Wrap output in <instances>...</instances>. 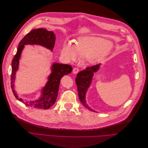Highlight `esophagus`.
<instances>
[{
  "label": "esophagus",
  "instance_id": "34e87169",
  "mask_svg": "<svg viewBox=\"0 0 148 148\" xmlns=\"http://www.w3.org/2000/svg\"><path fill=\"white\" fill-rule=\"evenodd\" d=\"M78 72H79L78 68L75 67V68L73 69V74H77V73H78Z\"/></svg>",
  "mask_w": 148,
  "mask_h": 148
}]
</instances>
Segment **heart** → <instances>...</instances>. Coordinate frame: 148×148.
<instances>
[{
	"label": "heart",
	"instance_id": "obj_1",
	"mask_svg": "<svg viewBox=\"0 0 148 148\" xmlns=\"http://www.w3.org/2000/svg\"><path fill=\"white\" fill-rule=\"evenodd\" d=\"M110 42L100 37L94 36H81L72 43L63 45L61 53L63 57L70 61H75L79 58H87L91 64H96L101 61L110 50Z\"/></svg>",
	"mask_w": 148,
	"mask_h": 148
}]
</instances>
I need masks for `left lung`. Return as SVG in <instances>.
Here are the masks:
<instances>
[{
  "mask_svg": "<svg viewBox=\"0 0 148 148\" xmlns=\"http://www.w3.org/2000/svg\"><path fill=\"white\" fill-rule=\"evenodd\" d=\"M101 65V64H99L96 66L87 67L85 70L79 72L75 79L81 102L84 105V107H86V108L93 112L96 111L91 109L87 105L86 101V96L88 89L90 87L91 82H92L94 74L99 70Z\"/></svg>",
  "mask_w": 148,
  "mask_h": 148,
  "instance_id": "obj_1",
  "label": "left lung"
}]
</instances>
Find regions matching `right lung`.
I'll return each mask as SVG.
<instances>
[{
  "label": "right lung",
  "instance_id": "obj_1",
  "mask_svg": "<svg viewBox=\"0 0 148 148\" xmlns=\"http://www.w3.org/2000/svg\"><path fill=\"white\" fill-rule=\"evenodd\" d=\"M55 39V35L53 31H49L43 28L33 29L20 41L17 53L12 61L11 86L13 94L18 101L32 108L43 110L51 108L57 100L61 78L64 75L71 73L72 67L68 64L54 62L51 66V73L48 76V80L41 91L40 96L36 100L27 101L20 97L15 90L16 74L18 69L21 55L25 45H40L52 51Z\"/></svg>",
  "mask_w": 148,
  "mask_h": 148
}]
</instances>
